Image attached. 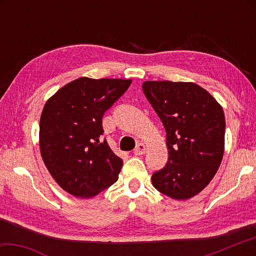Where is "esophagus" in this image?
<instances>
[{"label": "esophagus", "mask_w": 256, "mask_h": 256, "mask_svg": "<svg viewBox=\"0 0 256 256\" xmlns=\"http://www.w3.org/2000/svg\"><path fill=\"white\" fill-rule=\"evenodd\" d=\"M146 151V144H138L136 146V149H134L133 154H136V156H140V154H144Z\"/></svg>", "instance_id": "esophagus-1"}]
</instances>
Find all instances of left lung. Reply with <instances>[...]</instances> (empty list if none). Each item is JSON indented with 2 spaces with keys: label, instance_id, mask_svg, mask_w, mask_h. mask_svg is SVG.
<instances>
[{
  "label": "left lung",
  "instance_id": "8db88e82",
  "mask_svg": "<svg viewBox=\"0 0 256 256\" xmlns=\"http://www.w3.org/2000/svg\"><path fill=\"white\" fill-rule=\"evenodd\" d=\"M142 89L166 130L168 162L151 182L160 193L188 200L201 192L222 164V107L193 82L146 81Z\"/></svg>",
  "mask_w": 256,
  "mask_h": 256
}]
</instances>
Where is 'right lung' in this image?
I'll return each instance as SVG.
<instances>
[{"mask_svg": "<svg viewBox=\"0 0 256 256\" xmlns=\"http://www.w3.org/2000/svg\"><path fill=\"white\" fill-rule=\"evenodd\" d=\"M132 80L79 78L46 102L40 148L50 174L76 198H92L118 180L123 160L102 141V116Z\"/></svg>", "mask_w": 256, "mask_h": 256, "instance_id": "right-lung-1", "label": "right lung"}]
</instances>
